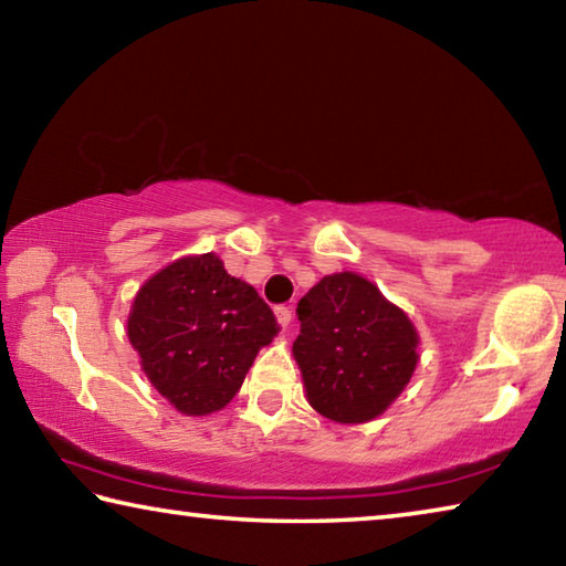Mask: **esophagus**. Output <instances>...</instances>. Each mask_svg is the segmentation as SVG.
Returning a JSON list of instances; mask_svg holds the SVG:
<instances>
[{"mask_svg":"<svg viewBox=\"0 0 566 566\" xmlns=\"http://www.w3.org/2000/svg\"><path fill=\"white\" fill-rule=\"evenodd\" d=\"M274 314H276V322H280L284 329L290 327V324H292V310H290V306H284V304L274 306Z\"/></svg>","mask_w":566,"mask_h":566,"instance_id":"34e87169","label":"esophagus"}]
</instances>
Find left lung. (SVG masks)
<instances>
[{"mask_svg":"<svg viewBox=\"0 0 566 566\" xmlns=\"http://www.w3.org/2000/svg\"><path fill=\"white\" fill-rule=\"evenodd\" d=\"M294 359L310 405L339 424L379 417L417 367V332L359 274H329L296 304Z\"/></svg>","mask_w":566,"mask_h":566,"instance_id":"obj_1","label":"left lung"}]
</instances>
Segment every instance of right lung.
Wrapping results in <instances>:
<instances>
[{
    "instance_id": "1",
    "label": "right lung",
    "mask_w": 566,
    "mask_h": 566,
    "mask_svg": "<svg viewBox=\"0 0 566 566\" xmlns=\"http://www.w3.org/2000/svg\"><path fill=\"white\" fill-rule=\"evenodd\" d=\"M142 369L181 415L227 407L264 344L280 334L254 286L214 254L169 264L142 286L127 322Z\"/></svg>"
}]
</instances>
